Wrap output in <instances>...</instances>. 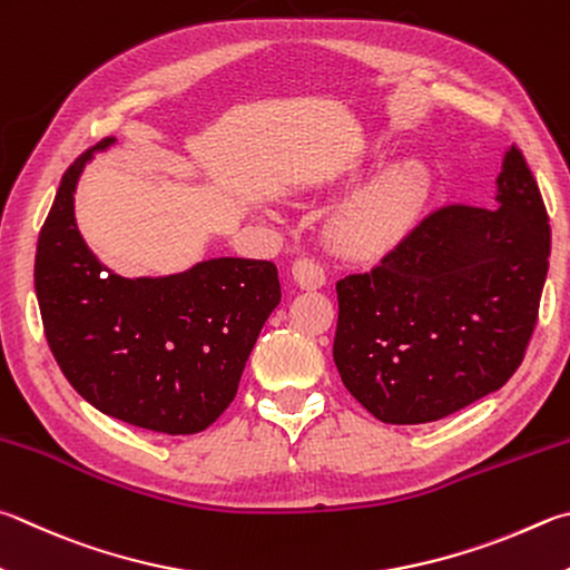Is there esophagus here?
Returning a JSON list of instances; mask_svg holds the SVG:
<instances>
[{
	"label": "esophagus",
	"mask_w": 570,
	"mask_h": 570,
	"mask_svg": "<svg viewBox=\"0 0 570 570\" xmlns=\"http://www.w3.org/2000/svg\"><path fill=\"white\" fill-rule=\"evenodd\" d=\"M292 276L298 286L306 288V292H316V288L326 284L324 264L314 256H298L292 266Z\"/></svg>",
	"instance_id": "obj_1"
}]
</instances>
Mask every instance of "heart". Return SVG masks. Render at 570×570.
I'll return each instance as SVG.
<instances>
[{
    "label": "heart",
    "instance_id": "b5f03b06",
    "mask_svg": "<svg viewBox=\"0 0 570 570\" xmlns=\"http://www.w3.org/2000/svg\"><path fill=\"white\" fill-rule=\"evenodd\" d=\"M423 171L416 164H403L386 171L364 191L356 194L338 216V234L356 249H374V246L393 239L416 212L423 196Z\"/></svg>",
    "mask_w": 570,
    "mask_h": 570
}]
</instances>
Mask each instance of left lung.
<instances>
[{"label":"left lung","instance_id":"obj_1","mask_svg":"<svg viewBox=\"0 0 570 570\" xmlns=\"http://www.w3.org/2000/svg\"><path fill=\"white\" fill-rule=\"evenodd\" d=\"M495 199V209L439 206L376 266L336 282V368L379 421L409 426L451 416L499 391L521 366L551 226L515 144Z\"/></svg>","mask_w":570,"mask_h":570}]
</instances>
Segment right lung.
<instances>
[{
	"instance_id": "1",
	"label": "right lung",
	"mask_w": 570,
	"mask_h": 570,
	"mask_svg": "<svg viewBox=\"0 0 570 570\" xmlns=\"http://www.w3.org/2000/svg\"><path fill=\"white\" fill-rule=\"evenodd\" d=\"M61 177L39 232L35 288L47 344L91 406L131 426L184 436L222 416L264 321L282 302L272 262L212 258L184 274L105 272L75 222V186L91 151Z\"/></svg>"
}]
</instances>
